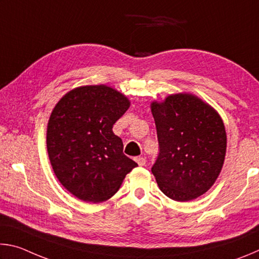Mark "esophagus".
<instances>
[{"label":"esophagus","instance_id":"1","mask_svg":"<svg viewBox=\"0 0 259 259\" xmlns=\"http://www.w3.org/2000/svg\"><path fill=\"white\" fill-rule=\"evenodd\" d=\"M135 161L137 162L138 165H140V166L145 165V163H146V159H145V157H143V156H138V157H136Z\"/></svg>","mask_w":259,"mask_h":259}]
</instances>
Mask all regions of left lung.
<instances>
[{
  "instance_id": "1",
  "label": "left lung",
  "mask_w": 259,
  "mask_h": 259,
  "mask_svg": "<svg viewBox=\"0 0 259 259\" xmlns=\"http://www.w3.org/2000/svg\"><path fill=\"white\" fill-rule=\"evenodd\" d=\"M159 155L152 174L160 190L175 201L204 194L221 172L226 133L221 116L192 95L169 96L153 103Z\"/></svg>"
}]
</instances>
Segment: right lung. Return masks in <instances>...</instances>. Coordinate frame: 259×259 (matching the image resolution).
I'll return each mask as SVG.
<instances>
[{
	"label": "right lung",
	"mask_w": 259,
	"mask_h": 259,
	"mask_svg": "<svg viewBox=\"0 0 259 259\" xmlns=\"http://www.w3.org/2000/svg\"><path fill=\"white\" fill-rule=\"evenodd\" d=\"M123 95L106 85L69 91L56 105L47 131L52 169L65 188L87 202L115 194L138 164L123 154L113 125L129 108Z\"/></svg>",
	"instance_id": "add662e5"
}]
</instances>
